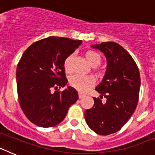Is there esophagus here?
<instances>
[{
    "instance_id": "obj_1",
    "label": "esophagus",
    "mask_w": 155,
    "mask_h": 155,
    "mask_svg": "<svg viewBox=\"0 0 155 155\" xmlns=\"http://www.w3.org/2000/svg\"><path fill=\"white\" fill-rule=\"evenodd\" d=\"M78 95H79V98H84V94H83V93H81V92H79Z\"/></svg>"
}]
</instances>
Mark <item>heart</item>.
Masks as SVG:
<instances>
[{
  "label": "heart",
  "mask_w": 155,
  "mask_h": 155,
  "mask_svg": "<svg viewBox=\"0 0 155 155\" xmlns=\"http://www.w3.org/2000/svg\"><path fill=\"white\" fill-rule=\"evenodd\" d=\"M84 57L87 62L93 67H96L101 63V56L95 50H88L84 53ZM73 59V54H70L66 57L64 61V68L65 71L70 73L72 71L71 68V61ZM70 84L80 91H86L91 86L95 84V79L91 75H81L75 74L71 77Z\"/></svg>",
  "instance_id": "obj_1"
}]
</instances>
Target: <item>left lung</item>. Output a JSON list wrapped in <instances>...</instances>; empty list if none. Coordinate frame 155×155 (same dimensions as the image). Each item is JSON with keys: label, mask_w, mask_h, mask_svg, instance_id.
Here are the masks:
<instances>
[{"label": "left lung", "mask_w": 155, "mask_h": 155, "mask_svg": "<svg viewBox=\"0 0 155 155\" xmlns=\"http://www.w3.org/2000/svg\"><path fill=\"white\" fill-rule=\"evenodd\" d=\"M105 54L107 68L102 82L95 87L100 98H93L94 104L87 109L84 118L87 126L100 135L117 132L130 120L139 99L140 76L130 54L116 42L93 45ZM104 97V104L101 98Z\"/></svg>", "instance_id": "left-lung-1"}]
</instances>
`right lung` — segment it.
<instances>
[{
	"label": "right lung",
	"instance_id": "add662e5",
	"mask_svg": "<svg viewBox=\"0 0 155 155\" xmlns=\"http://www.w3.org/2000/svg\"><path fill=\"white\" fill-rule=\"evenodd\" d=\"M81 40L50 36L35 42L21 56L16 71L18 102L27 118L41 127H53L64 120L69 107L78 99L69 87L64 61Z\"/></svg>",
	"mask_w": 155,
	"mask_h": 155
}]
</instances>
